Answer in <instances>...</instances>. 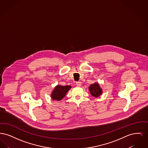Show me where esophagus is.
Segmentation results:
<instances>
[{
	"mask_svg": "<svg viewBox=\"0 0 148 148\" xmlns=\"http://www.w3.org/2000/svg\"><path fill=\"white\" fill-rule=\"evenodd\" d=\"M76 85L78 86H80L82 85V82H76Z\"/></svg>",
	"mask_w": 148,
	"mask_h": 148,
	"instance_id": "esophagus-1",
	"label": "esophagus"
}]
</instances>
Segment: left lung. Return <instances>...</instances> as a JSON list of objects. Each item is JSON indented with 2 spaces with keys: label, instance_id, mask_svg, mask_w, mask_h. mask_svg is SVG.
<instances>
[{
  "label": "left lung",
  "instance_id": "1",
  "mask_svg": "<svg viewBox=\"0 0 148 148\" xmlns=\"http://www.w3.org/2000/svg\"><path fill=\"white\" fill-rule=\"evenodd\" d=\"M89 90L92 96L95 98H98L103 93V90L98 83H94L90 85L89 87Z\"/></svg>",
  "mask_w": 148,
  "mask_h": 148
}]
</instances>
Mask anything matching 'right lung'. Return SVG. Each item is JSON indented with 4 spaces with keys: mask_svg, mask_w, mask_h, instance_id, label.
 Segmentation results:
<instances>
[{
    "mask_svg": "<svg viewBox=\"0 0 148 148\" xmlns=\"http://www.w3.org/2000/svg\"><path fill=\"white\" fill-rule=\"evenodd\" d=\"M71 88V85L63 86L60 85H57L55 86L54 90L51 92L50 97L53 100L60 101L65 97L66 94Z\"/></svg>",
    "mask_w": 148,
    "mask_h": 148,
    "instance_id": "obj_1",
    "label": "right lung"
}]
</instances>
